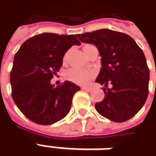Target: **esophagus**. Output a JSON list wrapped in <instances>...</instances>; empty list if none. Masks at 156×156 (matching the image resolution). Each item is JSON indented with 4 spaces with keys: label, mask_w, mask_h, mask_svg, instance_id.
<instances>
[{
    "label": "esophagus",
    "mask_w": 156,
    "mask_h": 156,
    "mask_svg": "<svg viewBox=\"0 0 156 156\" xmlns=\"http://www.w3.org/2000/svg\"><path fill=\"white\" fill-rule=\"evenodd\" d=\"M82 89H83V90H84V91H87V92H90L92 90L91 88H87V87H83V88H82Z\"/></svg>",
    "instance_id": "34e87169"
}]
</instances>
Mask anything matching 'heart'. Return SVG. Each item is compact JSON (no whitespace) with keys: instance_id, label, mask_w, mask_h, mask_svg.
I'll list each match as a JSON object with an SVG mask.
<instances>
[{"instance_id":"heart-1","label":"heart","mask_w":156,"mask_h":156,"mask_svg":"<svg viewBox=\"0 0 156 156\" xmlns=\"http://www.w3.org/2000/svg\"><path fill=\"white\" fill-rule=\"evenodd\" d=\"M95 76L94 71H88L84 69L73 68L66 72L65 77L69 81L77 84L86 85L91 81Z\"/></svg>"}]
</instances>
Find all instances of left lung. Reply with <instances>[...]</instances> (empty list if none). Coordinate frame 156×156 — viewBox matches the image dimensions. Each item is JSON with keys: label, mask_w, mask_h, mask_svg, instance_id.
<instances>
[{"label": "left lung", "mask_w": 156, "mask_h": 156, "mask_svg": "<svg viewBox=\"0 0 156 156\" xmlns=\"http://www.w3.org/2000/svg\"><path fill=\"white\" fill-rule=\"evenodd\" d=\"M76 37L91 43L101 56V69L96 83L105 84V98L95 104L99 115L114 122H124L137 114L146 101L150 71L141 48L123 32L100 29ZM110 83L112 88L108 89Z\"/></svg>", "instance_id": "obj_1"}]
</instances>
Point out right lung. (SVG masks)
Returning <instances> with one entry per match:
<instances>
[{
	"mask_svg": "<svg viewBox=\"0 0 156 156\" xmlns=\"http://www.w3.org/2000/svg\"><path fill=\"white\" fill-rule=\"evenodd\" d=\"M80 44L74 35L44 32L24 41L16 53L10 74L12 98L30 120L48 125L68 114L80 87L69 81L55 87L51 79L60 70L66 51Z\"/></svg>",
	"mask_w": 156,
	"mask_h": 156,
	"instance_id": "right-lung-1",
	"label": "right lung"
}]
</instances>
